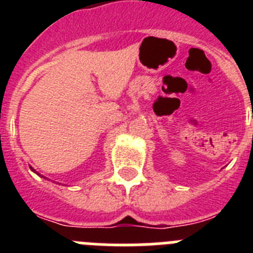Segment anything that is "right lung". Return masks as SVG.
I'll return each mask as SVG.
<instances>
[{
    "label": "right lung",
    "instance_id": "1",
    "mask_svg": "<svg viewBox=\"0 0 253 253\" xmlns=\"http://www.w3.org/2000/svg\"><path fill=\"white\" fill-rule=\"evenodd\" d=\"M30 169H31V171H34V172H35V173H38V172H37V171H35V169H33V167H30ZM38 175H39V173H38ZM42 177H44V176H42Z\"/></svg>",
    "mask_w": 253,
    "mask_h": 253
}]
</instances>
